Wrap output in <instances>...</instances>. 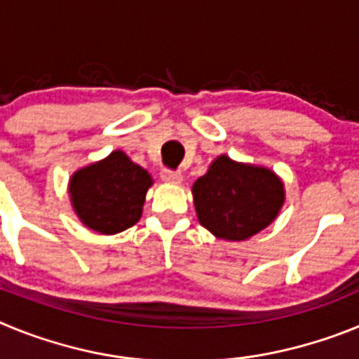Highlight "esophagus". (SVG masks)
Listing matches in <instances>:
<instances>
[{"label":"esophagus","instance_id":"obj_1","mask_svg":"<svg viewBox=\"0 0 359 359\" xmlns=\"http://www.w3.org/2000/svg\"><path fill=\"white\" fill-rule=\"evenodd\" d=\"M161 180L167 183H182L183 176L180 170H170V169H163L161 170Z\"/></svg>","mask_w":359,"mask_h":359}]
</instances>
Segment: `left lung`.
Listing matches in <instances>:
<instances>
[{
	"mask_svg": "<svg viewBox=\"0 0 359 359\" xmlns=\"http://www.w3.org/2000/svg\"><path fill=\"white\" fill-rule=\"evenodd\" d=\"M199 223L215 237L244 241L268 226L284 203V187L271 170L219 156L192 187Z\"/></svg>",
	"mask_w": 359,
	"mask_h": 359,
	"instance_id": "obj_1",
	"label": "left lung"
}]
</instances>
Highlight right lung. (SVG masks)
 <instances>
[{"label":"right lung","mask_w":359,"mask_h":359,"mask_svg":"<svg viewBox=\"0 0 359 359\" xmlns=\"http://www.w3.org/2000/svg\"><path fill=\"white\" fill-rule=\"evenodd\" d=\"M152 180L122 151L75 172L69 183L73 208L88 228L118 233L140 219Z\"/></svg>","instance_id":"add662e5"}]
</instances>
